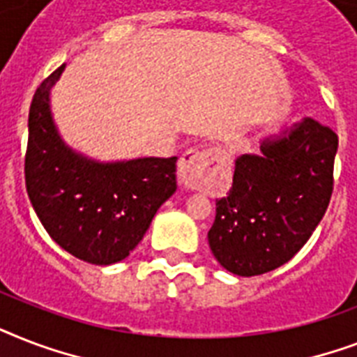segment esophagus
I'll return each mask as SVG.
<instances>
[{"label":"esophagus","instance_id":"esophagus-1","mask_svg":"<svg viewBox=\"0 0 357 357\" xmlns=\"http://www.w3.org/2000/svg\"><path fill=\"white\" fill-rule=\"evenodd\" d=\"M211 162H218L220 167L226 165V157L218 150H189L185 151L178 165L179 183L187 189H196L202 183L204 174Z\"/></svg>","mask_w":357,"mask_h":357}]
</instances>
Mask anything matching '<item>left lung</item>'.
<instances>
[{
  "label": "left lung",
  "mask_w": 357,
  "mask_h": 357,
  "mask_svg": "<svg viewBox=\"0 0 357 357\" xmlns=\"http://www.w3.org/2000/svg\"><path fill=\"white\" fill-rule=\"evenodd\" d=\"M339 139L304 119L261 140V153L235 161L234 183L217 200L207 238L217 261L237 276H259L287 263L324 217L333 190Z\"/></svg>",
  "instance_id": "8db88e82"
}]
</instances>
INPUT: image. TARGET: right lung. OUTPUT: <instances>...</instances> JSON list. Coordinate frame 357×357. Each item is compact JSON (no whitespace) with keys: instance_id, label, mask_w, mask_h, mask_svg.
<instances>
[{"instance_id":"right-lung-1","label":"right lung","mask_w":357,"mask_h":357,"mask_svg":"<svg viewBox=\"0 0 357 357\" xmlns=\"http://www.w3.org/2000/svg\"><path fill=\"white\" fill-rule=\"evenodd\" d=\"M59 66L36 89L29 109L25 187L50 237L92 265L126 259L157 209L176 192L178 157L100 162L64 144L50 109Z\"/></svg>"}]
</instances>
